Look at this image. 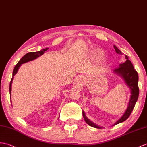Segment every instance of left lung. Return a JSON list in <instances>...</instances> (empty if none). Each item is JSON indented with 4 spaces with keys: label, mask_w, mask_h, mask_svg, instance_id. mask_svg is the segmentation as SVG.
Instances as JSON below:
<instances>
[{
    "label": "left lung",
    "mask_w": 147,
    "mask_h": 147,
    "mask_svg": "<svg viewBox=\"0 0 147 147\" xmlns=\"http://www.w3.org/2000/svg\"><path fill=\"white\" fill-rule=\"evenodd\" d=\"M114 48L115 49L116 53L117 54H120V55L123 54L121 51L115 45H114ZM125 62L120 64V65H119V67L116 68L114 70V72L118 74L120 76H121L123 78V80L126 82V83H127V84L131 90V95L127 110H126L125 113L122 116L120 120L116 122L113 125H116L118 123H120L121 122H123L129 117V115L131 113L133 110H134L136 101H137L139 95L138 73L136 72V71L134 69V67L133 66L131 62L128 59V57L127 55H125ZM83 115L85 121H86V123L88 125H90L91 127H93L94 128H101V127H98V126L94 124L93 122H91V121L88 120L86 117V116H85L84 111H83Z\"/></svg>",
    "instance_id": "obj_1"
}]
</instances>
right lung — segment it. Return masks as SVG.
I'll return each mask as SVG.
<instances>
[{
	"label": "right lung",
	"instance_id": "add662e5",
	"mask_svg": "<svg viewBox=\"0 0 147 147\" xmlns=\"http://www.w3.org/2000/svg\"><path fill=\"white\" fill-rule=\"evenodd\" d=\"M49 48H46V49H43L41 51H37V52H29L28 53H27L25 54L21 59H20V61L18 63V64H16L14 69H13V74H12V78L11 81V83H10L9 85V91H10V97H11V86H12V80L13 79V76L14 75L18 72V71L19 69V67L21 66L22 64H24L27 62H29V61H32L34 59H36L37 57H39L40 56L42 55V54L45 53V51H46Z\"/></svg>",
	"mask_w": 147,
	"mask_h": 147
}]
</instances>
